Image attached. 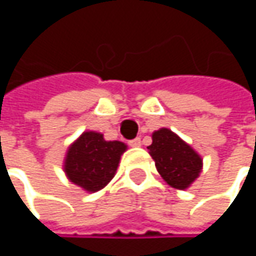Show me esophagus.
Returning <instances> with one entry per match:
<instances>
[{
  "mask_svg": "<svg viewBox=\"0 0 256 256\" xmlns=\"http://www.w3.org/2000/svg\"><path fill=\"white\" fill-rule=\"evenodd\" d=\"M130 146H132V148H136V146H141V138H135V140H131L130 142H128Z\"/></svg>",
  "mask_w": 256,
  "mask_h": 256,
  "instance_id": "obj_1",
  "label": "esophagus"
}]
</instances>
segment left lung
Segmentation results:
<instances>
[{"label": "left lung", "instance_id": "left-lung-1", "mask_svg": "<svg viewBox=\"0 0 256 256\" xmlns=\"http://www.w3.org/2000/svg\"><path fill=\"white\" fill-rule=\"evenodd\" d=\"M148 151L164 181L175 190H188L202 171L201 155L168 128L154 131Z\"/></svg>", "mask_w": 256, "mask_h": 256}]
</instances>
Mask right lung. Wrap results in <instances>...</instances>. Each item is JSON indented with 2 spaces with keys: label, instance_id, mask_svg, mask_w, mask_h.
Returning a JSON list of instances; mask_svg holds the SVG:
<instances>
[{
  "label": "right lung",
  "instance_id": "1",
  "mask_svg": "<svg viewBox=\"0 0 256 256\" xmlns=\"http://www.w3.org/2000/svg\"><path fill=\"white\" fill-rule=\"evenodd\" d=\"M125 151L126 145L121 141H105L101 132L85 131L68 146L65 175L84 191H100L114 178Z\"/></svg>",
  "mask_w": 256,
  "mask_h": 256
}]
</instances>
